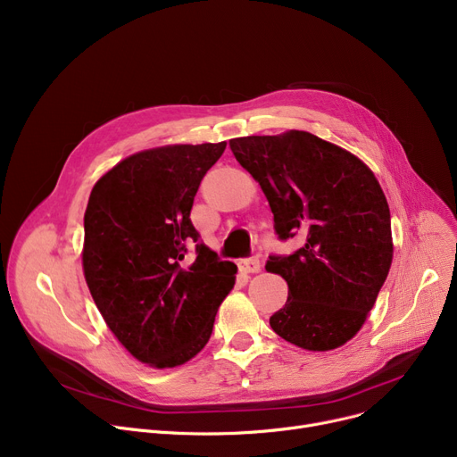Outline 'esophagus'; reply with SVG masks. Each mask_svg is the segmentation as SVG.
<instances>
[{"label": "esophagus", "instance_id": "34e87169", "mask_svg": "<svg viewBox=\"0 0 457 457\" xmlns=\"http://www.w3.org/2000/svg\"><path fill=\"white\" fill-rule=\"evenodd\" d=\"M237 267H239V271H241V273L254 275V273H258V271H260V260H258V258L244 260V262H239V263H237Z\"/></svg>", "mask_w": 457, "mask_h": 457}]
</instances>
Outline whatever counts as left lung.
I'll use <instances>...</instances> for the list:
<instances>
[{
  "instance_id": "left-lung-1",
  "label": "left lung",
  "mask_w": 457,
  "mask_h": 457,
  "mask_svg": "<svg viewBox=\"0 0 457 457\" xmlns=\"http://www.w3.org/2000/svg\"><path fill=\"white\" fill-rule=\"evenodd\" d=\"M260 184L280 239L299 236L291 256H271L267 273L287 282L271 328L304 351L351 341L377 303L393 262L391 213L382 186L351 151L306 130L228 142Z\"/></svg>"
}]
</instances>
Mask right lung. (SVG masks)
Listing matches in <instances>:
<instances>
[{"label":"right lung","instance_id":"right-lung-1","mask_svg":"<svg viewBox=\"0 0 457 457\" xmlns=\"http://www.w3.org/2000/svg\"><path fill=\"white\" fill-rule=\"evenodd\" d=\"M227 142L134 153L94 184L85 212L83 273L106 327L138 361L171 369L210 339L236 265L220 262L190 221L204 173ZM196 260L183 262L187 245Z\"/></svg>","mask_w":457,"mask_h":457}]
</instances>
